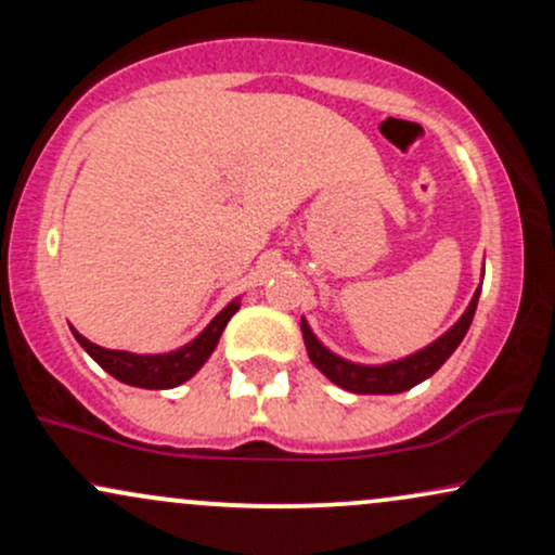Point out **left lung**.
Returning <instances> with one entry per match:
<instances>
[{"mask_svg":"<svg viewBox=\"0 0 555 555\" xmlns=\"http://www.w3.org/2000/svg\"><path fill=\"white\" fill-rule=\"evenodd\" d=\"M477 299H480V289L475 292L473 302L467 305V310H464L460 321L446 331L443 336H438L436 341L428 344L425 349H420V352L410 354V358L386 362V365H360V362H349L339 358V354H334L328 347H323V344L318 341V336L310 331L305 318L299 321V328H302V339L305 347H308L310 362H313L328 380H334L336 386L347 388V391L352 393H401L406 391V388L423 384L425 378H430V375L454 354V349L460 347L464 334L469 331V323H473Z\"/></svg>","mask_w":555,"mask_h":555,"instance_id":"1","label":"left lung"}]
</instances>
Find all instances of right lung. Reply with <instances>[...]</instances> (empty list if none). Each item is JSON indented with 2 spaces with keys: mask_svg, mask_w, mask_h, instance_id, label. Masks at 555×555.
Masks as SVG:
<instances>
[{
  "mask_svg": "<svg viewBox=\"0 0 555 555\" xmlns=\"http://www.w3.org/2000/svg\"><path fill=\"white\" fill-rule=\"evenodd\" d=\"M237 310L240 299H232V302H229L193 341L167 354H135L122 352V349H104L99 347V344L88 341L86 336L78 334L75 328L73 336L106 373L114 375L117 380H122V384L138 388H175L193 378V375L206 365V360L211 358L216 344L221 339V331L227 328L229 318L237 313Z\"/></svg>",
  "mask_w": 555,
  "mask_h": 555,
  "instance_id": "right-lung-1",
  "label": "right lung"
}]
</instances>
